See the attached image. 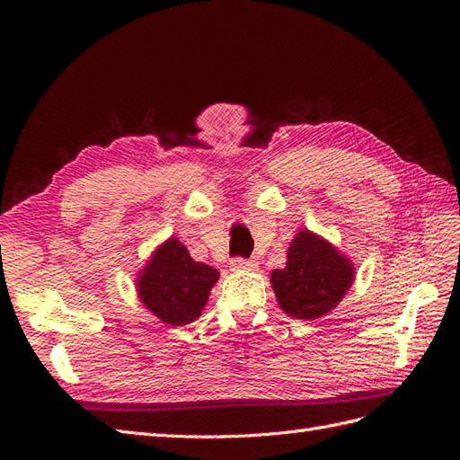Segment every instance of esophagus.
Listing matches in <instances>:
<instances>
[{"label":"esophagus","mask_w":460,"mask_h":460,"mask_svg":"<svg viewBox=\"0 0 460 460\" xmlns=\"http://www.w3.org/2000/svg\"><path fill=\"white\" fill-rule=\"evenodd\" d=\"M230 267L235 272H253V270H257V262L255 261H247V259H234L230 262Z\"/></svg>","instance_id":"1"}]
</instances>
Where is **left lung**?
Returning a JSON list of instances; mask_svg holds the SVG:
<instances>
[{
	"label": "left lung",
	"mask_w": 460,
	"mask_h": 460,
	"mask_svg": "<svg viewBox=\"0 0 460 460\" xmlns=\"http://www.w3.org/2000/svg\"><path fill=\"white\" fill-rule=\"evenodd\" d=\"M286 267L270 272L280 309L297 320H316L338 307L355 282V267L336 245L311 230L291 240Z\"/></svg>",
	"instance_id": "obj_1"
}]
</instances>
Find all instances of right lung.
Listing matches in <instances>:
<instances>
[{"label":"right lung","mask_w":460,"mask_h":460,"mask_svg":"<svg viewBox=\"0 0 460 460\" xmlns=\"http://www.w3.org/2000/svg\"><path fill=\"white\" fill-rule=\"evenodd\" d=\"M218 270L190 257L178 238L157 245L137 272L136 291L144 307L169 326H184L201 316Z\"/></svg>","instance_id":"right-lung-1"}]
</instances>
